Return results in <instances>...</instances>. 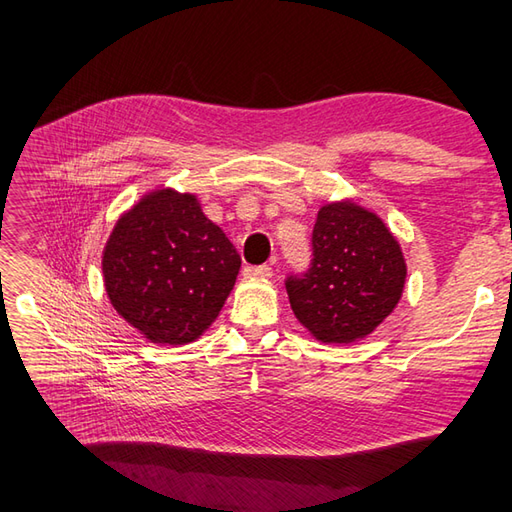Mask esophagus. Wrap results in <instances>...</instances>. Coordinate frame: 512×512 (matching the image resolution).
Masks as SVG:
<instances>
[{"instance_id":"esophagus-1","label":"esophagus","mask_w":512,"mask_h":512,"mask_svg":"<svg viewBox=\"0 0 512 512\" xmlns=\"http://www.w3.org/2000/svg\"><path fill=\"white\" fill-rule=\"evenodd\" d=\"M244 277L268 279V277H273V268H270V266H246L244 268Z\"/></svg>"}]
</instances>
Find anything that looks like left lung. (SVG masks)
Listing matches in <instances>:
<instances>
[{
  "instance_id": "obj_1",
  "label": "left lung",
  "mask_w": 512,
  "mask_h": 512,
  "mask_svg": "<svg viewBox=\"0 0 512 512\" xmlns=\"http://www.w3.org/2000/svg\"><path fill=\"white\" fill-rule=\"evenodd\" d=\"M306 279H288L297 321L319 343L363 341L396 310L407 281L398 237L354 198L325 202L312 231Z\"/></svg>"
}]
</instances>
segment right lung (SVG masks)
Listing matches in <instances>:
<instances>
[{
	"mask_svg": "<svg viewBox=\"0 0 512 512\" xmlns=\"http://www.w3.org/2000/svg\"><path fill=\"white\" fill-rule=\"evenodd\" d=\"M107 299L156 345H187L211 328L242 266L195 193L147 191L118 217L103 257Z\"/></svg>",
	"mask_w": 512,
	"mask_h": 512,
	"instance_id": "1",
	"label": "right lung"
}]
</instances>
